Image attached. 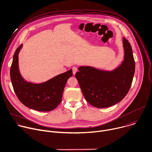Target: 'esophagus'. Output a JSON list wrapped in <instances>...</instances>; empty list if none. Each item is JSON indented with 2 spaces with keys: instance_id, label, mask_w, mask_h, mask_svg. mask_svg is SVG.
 <instances>
[{
  "instance_id": "esophagus-1",
  "label": "esophagus",
  "mask_w": 152,
  "mask_h": 152,
  "mask_svg": "<svg viewBox=\"0 0 152 152\" xmlns=\"http://www.w3.org/2000/svg\"><path fill=\"white\" fill-rule=\"evenodd\" d=\"M77 71H78V69H77V67L74 66V67L72 68V72H73V74H74V75L75 74V73L77 72Z\"/></svg>"
}]
</instances>
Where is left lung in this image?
Returning a JSON list of instances; mask_svg holds the SVG:
<instances>
[{"mask_svg":"<svg viewBox=\"0 0 152 152\" xmlns=\"http://www.w3.org/2000/svg\"><path fill=\"white\" fill-rule=\"evenodd\" d=\"M124 60L113 71L90 66H80L75 77L85 99L97 108H107L122 101L131 87L135 73V60L131 45L123 39Z\"/></svg>","mask_w":152,"mask_h":152,"instance_id":"1","label":"left lung"}]
</instances>
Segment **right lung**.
Returning <instances> with one entry per match:
<instances>
[{
	"mask_svg": "<svg viewBox=\"0 0 152 152\" xmlns=\"http://www.w3.org/2000/svg\"><path fill=\"white\" fill-rule=\"evenodd\" d=\"M20 45L15 50L10 69V77L14 92L20 101L28 108L49 111L61 102L67 80L72 76V70L58 75L41 84L28 83L21 77L18 69V53Z\"/></svg>",
	"mask_w": 152,
	"mask_h": 152,
	"instance_id": "right-lung-1",
	"label": "right lung"
}]
</instances>
